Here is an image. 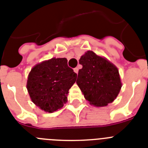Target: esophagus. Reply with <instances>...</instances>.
<instances>
[{
    "mask_svg": "<svg viewBox=\"0 0 148 148\" xmlns=\"http://www.w3.org/2000/svg\"><path fill=\"white\" fill-rule=\"evenodd\" d=\"M78 71H79V69H78V68H74V71L75 72L76 74H78Z\"/></svg>",
    "mask_w": 148,
    "mask_h": 148,
    "instance_id": "34e87169",
    "label": "esophagus"
}]
</instances>
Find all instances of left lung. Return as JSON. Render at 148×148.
<instances>
[{
  "instance_id": "obj_1",
  "label": "left lung",
  "mask_w": 148,
  "mask_h": 148,
  "mask_svg": "<svg viewBox=\"0 0 148 148\" xmlns=\"http://www.w3.org/2000/svg\"><path fill=\"white\" fill-rule=\"evenodd\" d=\"M77 84L90 105L106 106L118 95L122 84L119 71L105 58L87 51L80 57Z\"/></svg>"
}]
</instances>
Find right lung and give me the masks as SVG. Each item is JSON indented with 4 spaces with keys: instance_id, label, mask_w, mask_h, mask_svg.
Returning a JSON list of instances; mask_svg holds the SVG:
<instances>
[{
    "instance_id": "add662e5",
    "label": "right lung",
    "mask_w": 148,
    "mask_h": 148,
    "mask_svg": "<svg viewBox=\"0 0 148 148\" xmlns=\"http://www.w3.org/2000/svg\"><path fill=\"white\" fill-rule=\"evenodd\" d=\"M77 74L65 58H53L36 64L28 74L27 89L32 101L41 110L53 113L67 102L68 90Z\"/></svg>"
}]
</instances>
